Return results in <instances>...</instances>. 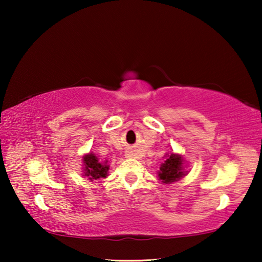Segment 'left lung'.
<instances>
[{
    "label": "left lung",
    "mask_w": 262,
    "mask_h": 262,
    "mask_svg": "<svg viewBox=\"0 0 262 262\" xmlns=\"http://www.w3.org/2000/svg\"><path fill=\"white\" fill-rule=\"evenodd\" d=\"M165 161L161 164L159 170L157 172L158 180L162 184H172L176 181L180 180L183 177L188 173L187 170H185L187 167L184 157L180 154L170 152L165 155Z\"/></svg>",
    "instance_id": "8db88e82"
}]
</instances>
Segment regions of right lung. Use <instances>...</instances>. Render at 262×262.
<instances>
[{
  "label": "right lung",
  "instance_id": "right-lung-1",
  "mask_svg": "<svg viewBox=\"0 0 262 262\" xmlns=\"http://www.w3.org/2000/svg\"><path fill=\"white\" fill-rule=\"evenodd\" d=\"M83 177L90 181L101 180L108 176V161H100L95 152H88L83 156Z\"/></svg>",
  "mask_w": 262,
  "mask_h": 262
}]
</instances>
